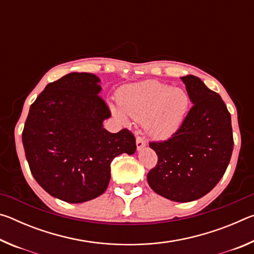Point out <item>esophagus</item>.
<instances>
[{"label": "esophagus", "mask_w": 254, "mask_h": 254, "mask_svg": "<svg viewBox=\"0 0 254 254\" xmlns=\"http://www.w3.org/2000/svg\"><path fill=\"white\" fill-rule=\"evenodd\" d=\"M135 140H136V148H137V150H141L142 148H144L145 145H147V141H145V139H144L143 136L137 135Z\"/></svg>", "instance_id": "1"}]
</instances>
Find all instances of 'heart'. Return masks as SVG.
<instances>
[{"label": "heart", "instance_id": "obj_1", "mask_svg": "<svg viewBox=\"0 0 254 254\" xmlns=\"http://www.w3.org/2000/svg\"><path fill=\"white\" fill-rule=\"evenodd\" d=\"M118 102L128 118L144 122L150 134L167 137L182 126L189 107V96L182 88L156 80L130 84L120 89ZM123 117L119 110H114Z\"/></svg>", "mask_w": 254, "mask_h": 254}]
</instances>
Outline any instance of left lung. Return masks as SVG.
I'll return each mask as SVG.
<instances>
[{
	"mask_svg": "<svg viewBox=\"0 0 254 254\" xmlns=\"http://www.w3.org/2000/svg\"><path fill=\"white\" fill-rule=\"evenodd\" d=\"M182 79L194 105L171 137L149 143L158 163L147 179L158 195L187 203L205 196L220 182L234 141L231 114L222 97L198 77Z\"/></svg>",
	"mask_w": 254,
	"mask_h": 254,
	"instance_id": "obj_1",
	"label": "left lung"
}]
</instances>
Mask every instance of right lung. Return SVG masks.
I'll return each mask as SVG.
<instances>
[{
	"label": "right lung",
	"instance_id": "obj_1",
	"mask_svg": "<svg viewBox=\"0 0 254 254\" xmlns=\"http://www.w3.org/2000/svg\"><path fill=\"white\" fill-rule=\"evenodd\" d=\"M100 78L70 72L46 86L30 111L22 132L25 158L37 183L67 203H84L106 190L111 162L135 152V137L123 128L111 133V117L98 95Z\"/></svg>",
	"mask_w": 254,
	"mask_h": 254
}]
</instances>
